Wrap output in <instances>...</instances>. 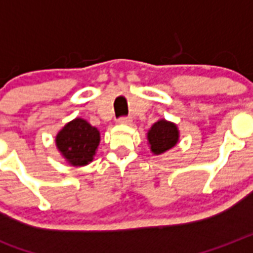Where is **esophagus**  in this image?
<instances>
[{
	"label": "esophagus",
	"instance_id": "34e87169",
	"mask_svg": "<svg viewBox=\"0 0 253 253\" xmlns=\"http://www.w3.org/2000/svg\"><path fill=\"white\" fill-rule=\"evenodd\" d=\"M119 123H121V125H130V123H131V118L130 117H122V118H119Z\"/></svg>",
	"mask_w": 253,
	"mask_h": 253
}]
</instances>
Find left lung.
<instances>
[{
	"label": "left lung",
	"instance_id": "8db88e82",
	"mask_svg": "<svg viewBox=\"0 0 253 253\" xmlns=\"http://www.w3.org/2000/svg\"><path fill=\"white\" fill-rule=\"evenodd\" d=\"M179 138V131L177 126L171 122L161 121L155 122L147 132V141L150 145L151 153L160 155L165 151L170 150L171 147L177 145Z\"/></svg>",
	"mask_w": 253,
	"mask_h": 253
}]
</instances>
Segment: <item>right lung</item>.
Listing matches in <instances>:
<instances>
[{"label":"right lung","mask_w":253,"mask_h":253,"mask_svg":"<svg viewBox=\"0 0 253 253\" xmlns=\"http://www.w3.org/2000/svg\"><path fill=\"white\" fill-rule=\"evenodd\" d=\"M100 132L82 118L68 122L56 135V146L72 166H84L93 160Z\"/></svg>","instance_id":"add662e5"}]
</instances>
